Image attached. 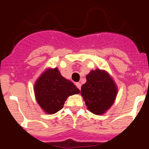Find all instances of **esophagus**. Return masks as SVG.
Here are the masks:
<instances>
[{"label": "esophagus", "mask_w": 149, "mask_h": 149, "mask_svg": "<svg viewBox=\"0 0 149 149\" xmlns=\"http://www.w3.org/2000/svg\"><path fill=\"white\" fill-rule=\"evenodd\" d=\"M75 85H76V86H77V87L79 89H81V83H76Z\"/></svg>", "instance_id": "34e87169"}]
</instances>
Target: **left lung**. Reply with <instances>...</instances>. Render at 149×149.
<instances>
[{
  "label": "left lung",
  "instance_id": "8db88e82",
  "mask_svg": "<svg viewBox=\"0 0 149 149\" xmlns=\"http://www.w3.org/2000/svg\"><path fill=\"white\" fill-rule=\"evenodd\" d=\"M88 110L95 115H103L113 104L118 86L108 72L96 68L86 74V82L81 90Z\"/></svg>",
  "mask_w": 149,
  "mask_h": 149
}]
</instances>
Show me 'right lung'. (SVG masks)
I'll return each instance as SVG.
<instances>
[{
	"instance_id": "add662e5",
	"label": "right lung",
	"mask_w": 149,
	"mask_h": 149,
	"mask_svg": "<svg viewBox=\"0 0 149 149\" xmlns=\"http://www.w3.org/2000/svg\"><path fill=\"white\" fill-rule=\"evenodd\" d=\"M35 98L46 114H54L63 107L68 96L80 90L72 81L63 77L57 68H47L36 81Z\"/></svg>"
}]
</instances>
